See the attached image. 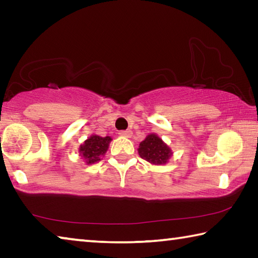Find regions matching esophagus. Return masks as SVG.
I'll list each match as a JSON object with an SVG mask.
<instances>
[{"label":"esophagus","mask_w":258,"mask_h":258,"mask_svg":"<svg viewBox=\"0 0 258 258\" xmlns=\"http://www.w3.org/2000/svg\"><path fill=\"white\" fill-rule=\"evenodd\" d=\"M120 137H125V138H131L132 137V131L130 130H126V131H120L119 132Z\"/></svg>","instance_id":"obj_1"}]
</instances>
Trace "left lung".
<instances>
[{
    "mask_svg": "<svg viewBox=\"0 0 258 258\" xmlns=\"http://www.w3.org/2000/svg\"><path fill=\"white\" fill-rule=\"evenodd\" d=\"M139 155L150 164L164 165L171 158L173 152L157 134H149L140 143Z\"/></svg>",
    "mask_w": 258,
    "mask_h": 258,
    "instance_id": "left-lung-1",
    "label": "left lung"
}]
</instances>
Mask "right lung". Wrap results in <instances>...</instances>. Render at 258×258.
I'll return each mask as SVG.
<instances>
[{
  "instance_id": "1",
  "label": "right lung",
  "mask_w": 258,
  "mask_h": 258,
  "mask_svg": "<svg viewBox=\"0 0 258 258\" xmlns=\"http://www.w3.org/2000/svg\"><path fill=\"white\" fill-rule=\"evenodd\" d=\"M110 141V137L102 138L95 134L91 135L78 149L80 156L86 161L87 165L98 163L99 160H101V157H103L107 152Z\"/></svg>"
}]
</instances>
